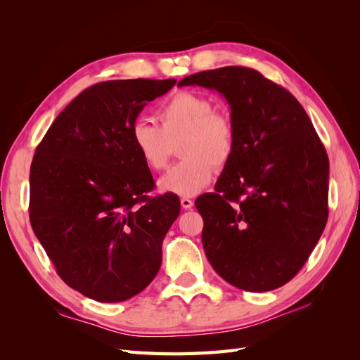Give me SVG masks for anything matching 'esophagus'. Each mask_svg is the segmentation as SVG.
<instances>
[{"label":"esophagus","mask_w":360,"mask_h":360,"mask_svg":"<svg viewBox=\"0 0 360 360\" xmlns=\"http://www.w3.org/2000/svg\"><path fill=\"white\" fill-rule=\"evenodd\" d=\"M180 202H181V207L184 210H191L192 207H193V201L191 200V198H186V197H183L181 200H180Z\"/></svg>","instance_id":"obj_1"}]
</instances>
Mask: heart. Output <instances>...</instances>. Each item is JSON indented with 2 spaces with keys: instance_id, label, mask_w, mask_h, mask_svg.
<instances>
[{
  "instance_id": "obj_1",
  "label": "heart",
  "mask_w": 360,
  "mask_h": 360,
  "mask_svg": "<svg viewBox=\"0 0 360 360\" xmlns=\"http://www.w3.org/2000/svg\"><path fill=\"white\" fill-rule=\"evenodd\" d=\"M159 124L136 120L130 127V143L138 158L151 171L167 167L172 146L179 143L183 159L159 180L167 193L192 197L209 186L213 165L221 168L231 159L236 147V129L231 118L213 110L202 94L177 91L159 108Z\"/></svg>"
}]
</instances>
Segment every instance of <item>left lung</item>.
Here are the masks:
<instances>
[{"label":"left lung","instance_id":"8db88e82","mask_svg":"<svg viewBox=\"0 0 360 360\" xmlns=\"http://www.w3.org/2000/svg\"><path fill=\"white\" fill-rule=\"evenodd\" d=\"M221 93L236 147L214 192L195 201L212 267L245 291H270L297 275L328 222L329 158L308 114L259 72L228 66L179 82Z\"/></svg>","mask_w":360,"mask_h":360}]
</instances>
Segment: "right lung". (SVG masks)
<instances>
[{"mask_svg":"<svg viewBox=\"0 0 360 360\" xmlns=\"http://www.w3.org/2000/svg\"><path fill=\"white\" fill-rule=\"evenodd\" d=\"M176 79H120L84 90L53 120L30 169V222L66 284L103 303L155 279L177 195L148 198L150 169L130 143L144 106Z\"/></svg>","mask_w":360,"mask_h":360,"instance_id":"1","label":"right lung"}]
</instances>
